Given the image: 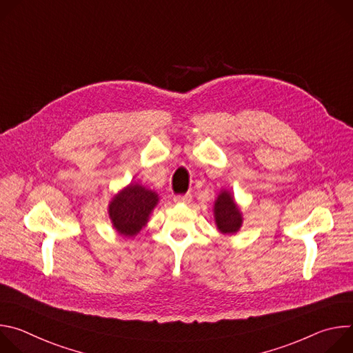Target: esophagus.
Returning <instances> with one entry per match:
<instances>
[{"label":"esophagus","instance_id":"esophagus-1","mask_svg":"<svg viewBox=\"0 0 353 353\" xmlns=\"http://www.w3.org/2000/svg\"><path fill=\"white\" fill-rule=\"evenodd\" d=\"M191 198H192V195L190 194V192H187V194H184V195H174V203H183V204H188L190 201H191Z\"/></svg>","mask_w":353,"mask_h":353}]
</instances>
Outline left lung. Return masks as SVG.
Here are the masks:
<instances>
[{"mask_svg": "<svg viewBox=\"0 0 353 353\" xmlns=\"http://www.w3.org/2000/svg\"><path fill=\"white\" fill-rule=\"evenodd\" d=\"M214 216L218 230L223 234H234L243 225V215L233 195L226 190H222L215 201Z\"/></svg>", "mask_w": 353, "mask_h": 353, "instance_id": "left-lung-1", "label": "left lung"}]
</instances>
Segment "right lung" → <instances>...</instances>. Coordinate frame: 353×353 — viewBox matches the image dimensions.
<instances>
[{"label":"right lung","mask_w":353,"mask_h":353,"mask_svg":"<svg viewBox=\"0 0 353 353\" xmlns=\"http://www.w3.org/2000/svg\"><path fill=\"white\" fill-rule=\"evenodd\" d=\"M159 203L155 191L138 183H131L117 192L109 204L113 228L124 237H134L148 223L150 212Z\"/></svg>","instance_id":"obj_1"}]
</instances>
